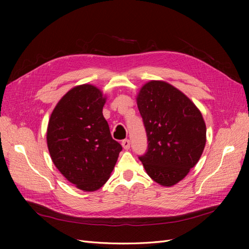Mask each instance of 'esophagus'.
<instances>
[{"label": "esophagus", "instance_id": "34e87169", "mask_svg": "<svg viewBox=\"0 0 249 249\" xmlns=\"http://www.w3.org/2000/svg\"><path fill=\"white\" fill-rule=\"evenodd\" d=\"M122 145H123V147H124V149H129L130 146H131V142H130L129 139H124V140H123V142H122Z\"/></svg>", "mask_w": 249, "mask_h": 249}]
</instances>
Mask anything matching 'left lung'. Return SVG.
Returning <instances> with one entry per match:
<instances>
[{
    "label": "left lung",
    "mask_w": 249,
    "mask_h": 249,
    "mask_svg": "<svg viewBox=\"0 0 249 249\" xmlns=\"http://www.w3.org/2000/svg\"><path fill=\"white\" fill-rule=\"evenodd\" d=\"M137 106L148 143L139 160L155 182L168 187L178 183L196 165L206 145L200 111L162 81H150L140 89Z\"/></svg>",
    "instance_id": "obj_1"
}]
</instances>
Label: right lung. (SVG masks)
Here are the masks:
<instances>
[{"label": "right lung", "mask_w": 249, "mask_h": 249, "mask_svg": "<svg viewBox=\"0 0 249 249\" xmlns=\"http://www.w3.org/2000/svg\"><path fill=\"white\" fill-rule=\"evenodd\" d=\"M105 103L96 87H74L59 101L48 125L53 163L67 180L84 191H95L107 182L123 149L112 138L103 115Z\"/></svg>", "instance_id": "obj_1"}]
</instances>
